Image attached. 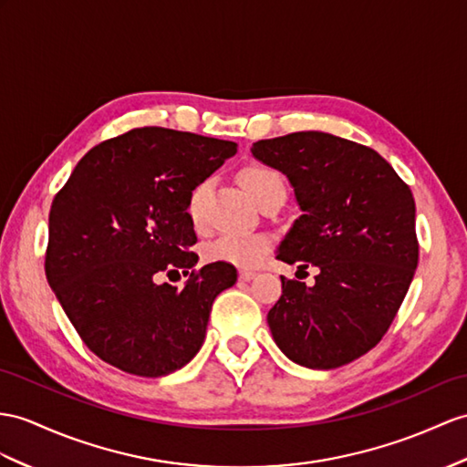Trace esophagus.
<instances>
[{"mask_svg": "<svg viewBox=\"0 0 467 467\" xmlns=\"http://www.w3.org/2000/svg\"><path fill=\"white\" fill-rule=\"evenodd\" d=\"M255 275H257L255 271H249V269H244V271H240V279H242V281H252Z\"/></svg>", "mask_w": 467, "mask_h": 467, "instance_id": "obj_1", "label": "esophagus"}]
</instances>
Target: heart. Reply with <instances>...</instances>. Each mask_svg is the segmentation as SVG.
I'll return each mask as SVG.
<instances>
[{
  "label": "heart",
  "mask_w": 467,
  "mask_h": 467,
  "mask_svg": "<svg viewBox=\"0 0 467 467\" xmlns=\"http://www.w3.org/2000/svg\"><path fill=\"white\" fill-rule=\"evenodd\" d=\"M242 182L255 202L264 200L273 192L285 194V182L275 168L265 164H252L244 168ZM210 190V180H202L200 184L192 188L188 194L186 213L190 222L200 223L203 215V202H206ZM271 240L265 234H227L218 237L206 247V257L210 261H222L235 267H254L257 261L267 252Z\"/></svg>",
  "instance_id": "obj_1"
}]
</instances>
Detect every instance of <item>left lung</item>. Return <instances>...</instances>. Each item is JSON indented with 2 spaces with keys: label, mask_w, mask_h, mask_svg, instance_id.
<instances>
[{
  "label": "left lung",
  "mask_w": 467,
  "mask_h": 467,
  "mask_svg": "<svg viewBox=\"0 0 467 467\" xmlns=\"http://www.w3.org/2000/svg\"><path fill=\"white\" fill-rule=\"evenodd\" d=\"M252 154L287 176L303 212L277 259L319 271L311 287L281 277L267 313L273 340L306 368L348 365L379 345L412 283V192L372 148L328 132L259 140Z\"/></svg>",
  "instance_id": "1"
}]
</instances>
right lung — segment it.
<instances>
[{"instance_id":"1","label":"right lung","mask_w":467,"mask_h":467,"mask_svg":"<svg viewBox=\"0 0 467 467\" xmlns=\"http://www.w3.org/2000/svg\"><path fill=\"white\" fill-rule=\"evenodd\" d=\"M235 142L144 127L88 150L55 196L45 273L83 343L136 377H166L196 357L212 303L235 285L230 264L198 255L188 194ZM182 270V290L155 279Z\"/></svg>"}]
</instances>
